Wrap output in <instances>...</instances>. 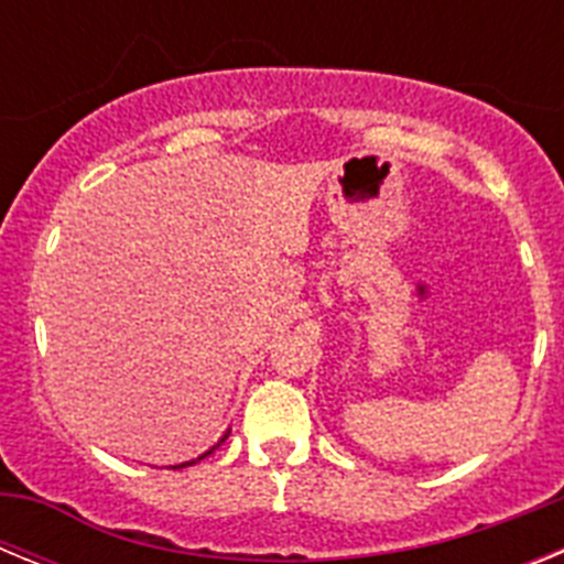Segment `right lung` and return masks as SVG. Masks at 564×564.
<instances>
[{
    "label": "right lung",
    "instance_id": "right-lung-1",
    "mask_svg": "<svg viewBox=\"0 0 564 564\" xmlns=\"http://www.w3.org/2000/svg\"><path fill=\"white\" fill-rule=\"evenodd\" d=\"M226 437H228V432H226V435H223V437H220V441L214 443L212 449H206V452H203V455H200V457H194V460H186V463H177V466H172V468H186V466H194V463H197V460H203V457H208V455H212V452H214V449H220L223 443H226Z\"/></svg>",
    "mask_w": 564,
    "mask_h": 564
}]
</instances>
